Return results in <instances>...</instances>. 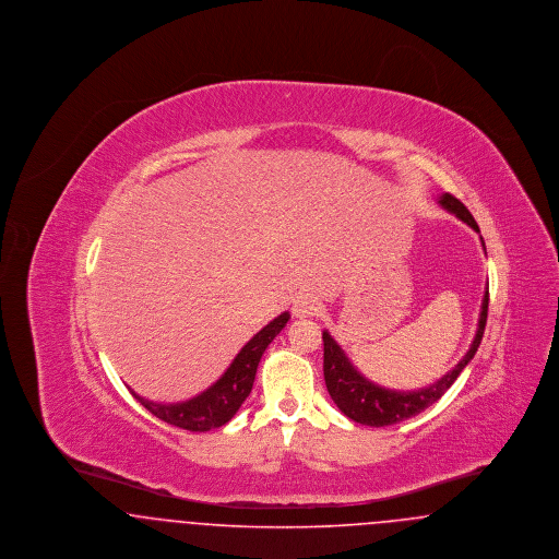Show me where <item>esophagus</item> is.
<instances>
[{
	"label": "esophagus",
	"instance_id": "obj_1",
	"mask_svg": "<svg viewBox=\"0 0 559 559\" xmlns=\"http://www.w3.org/2000/svg\"><path fill=\"white\" fill-rule=\"evenodd\" d=\"M320 310H322V306H320V299L314 293H297L295 295V299H293V314L297 319L319 317Z\"/></svg>",
	"mask_w": 559,
	"mask_h": 559
}]
</instances>
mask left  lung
<instances>
[{
	"label": "left lung",
	"mask_w": 559,
	"mask_h": 559,
	"mask_svg": "<svg viewBox=\"0 0 559 559\" xmlns=\"http://www.w3.org/2000/svg\"><path fill=\"white\" fill-rule=\"evenodd\" d=\"M438 203L447 212L454 213L461 222H465L467 226H472L476 233H479L474 215L456 197L444 192L438 199ZM481 247H484V240H481ZM484 251H486V247H484ZM486 317H488V289L484 292V297H481L478 331H476V337L467 349V354L459 360V365H454L451 371L447 372L444 377H440L436 383L421 388V390H413V392L388 390V388H381V385L369 381L362 372L349 362L346 352L329 335V331H322V344H324L322 371H324L326 390H329L333 402L337 404V408L356 424L385 427L400 424L404 419H411V417L419 415L421 411H426L427 406H431L433 402L442 399L444 392L456 381L461 371L472 362V358L478 352L481 335H484Z\"/></svg>",
	"instance_id": "left-lung-1"
}]
</instances>
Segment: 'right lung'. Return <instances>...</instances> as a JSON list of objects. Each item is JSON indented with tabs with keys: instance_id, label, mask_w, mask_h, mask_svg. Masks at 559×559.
<instances>
[{
	"instance_id": "1",
	"label": "right lung",
	"mask_w": 559,
	"mask_h": 559,
	"mask_svg": "<svg viewBox=\"0 0 559 559\" xmlns=\"http://www.w3.org/2000/svg\"><path fill=\"white\" fill-rule=\"evenodd\" d=\"M287 320L289 312H283L281 317L267 322L260 333H255L240 347L237 358L226 372L199 396L176 404H157L151 400L140 399L135 392H132L133 399L144 404V408L151 411L160 421L188 431H210L228 424L253 388L262 354L266 352L270 342L285 329Z\"/></svg>"
}]
</instances>
